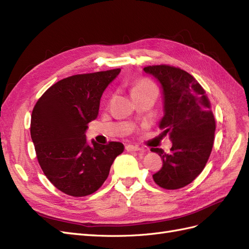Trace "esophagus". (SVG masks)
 <instances>
[{
	"instance_id": "obj_1",
	"label": "esophagus",
	"mask_w": 249,
	"mask_h": 249,
	"mask_svg": "<svg viewBox=\"0 0 249 249\" xmlns=\"http://www.w3.org/2000/svg\"><path fill=\"white\" fill-rule=\"evenodd\" d=\"M125 148L127 151H139L140 150L139 146H135V145H126Z\"/></svg>"
}]
</instances>
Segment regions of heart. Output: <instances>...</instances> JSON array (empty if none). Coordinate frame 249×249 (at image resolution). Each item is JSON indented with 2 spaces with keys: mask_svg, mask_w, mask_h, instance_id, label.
I'll list each match as a JSON object with an SVG mask.
<instances>
[{
  "mask_svg": "<svg viewBox=\"0 0 249 249\" xmlns=\"http://www.w3.org/2000/svg\"><path fill=\"white\" fill-rule=\"evenodd\" d=\"M148 90H157L155 85L150 83L149 81L142 80L136 83L131 88V94L136 92H142V91H148Z\"/></svg>",
  "mask_w": 249,
  "mask_h": 249,
  "instance_id": "b5f03b06",
  "label": "heart"
}]
</instances>
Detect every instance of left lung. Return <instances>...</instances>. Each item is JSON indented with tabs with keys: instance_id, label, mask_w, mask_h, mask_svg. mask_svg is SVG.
<instances>
[{
	"instance_id": "left-lung-1",
	"label": "left lung",
	"mask_w": 249,
	"mask_h": 249,
	"mask_svg": "<svg viewBox=\"0 0 249 249\" xmlns=\"http://www.w3.org/2000/svg\"><path fill=\"white\" fill-rule=\"evenodd\" d=\"M143 70L161 86L164 116L159 128L173 142L170 154L150 149L163 160L152 178L162 188H182L202 173L213 149L215 122L210 103L197 81L180 68L156 65Z\"/></svg>"
}]
</instances>
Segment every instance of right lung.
Wrapping results in <instances>:
<instances>
[{
    "mask_svg": "<svg viewBox=\"0 0 249 249\" xmlns=\"http://www.w3.org/2000/svg\"><path fill=\"white\" fill-rule=\"evenodd\" d=\"M121 69L76 74L49 87L31 114L30 135L47 179L64 194L85 196L105 182L124 151L120 142H87V124L99 114L100 101Z\"/></svg>",
    "mask_w": 249,
    "mask_h": 249,
    "instance_id": "add662e5",
    "label": "right lung"
}]
</instances>
